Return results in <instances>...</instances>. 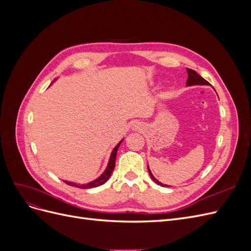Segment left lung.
Wrapping results in <instances>:
<instances>
[{
  "label": "left lung",
  "mask_w": 251,
  "mask_h": 251,
  "mask_svg": "<svg viewBox=\"0 0 251 251\" xmlns=\"http://www.w3.org/2000/svg\"><path fill=\"white\" fill-rule=\"evenodd\" d=\"M186 71H187V74H188V78H187V81H186V85L187 86H193V85H209V82L207 80H205L202 76H200V75L197 73L195 70H192V69H188V68H186ZM148 170H149V173H150V176L151 178L153 179L157 184H160L161 186H166V185H163L161 182H159L153 175H151L149 166H148Z\"/></svg>",
  "instance_id": "obj_1"
}]
</instances>
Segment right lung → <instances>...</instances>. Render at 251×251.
<instances>
[{
	"instance_id": "1",
	"label": "right lung",
	"mask_w": 251,
	"mask_h": 251,
	"mask_svg": "<svg viewBox=\"0 0 251 251\" xmlns=\"http://www.w3.org/2000/svg\"><path fill=\"white\" fill-rule=\"evenodd\" d=\"M121 142H123V140H121V141L117 144V146L115 147V149L113 150L112 154H111L110 161H109V164H108V168H107V170L104 171V173L101 175V176H100V178L96 179V180H94L93 182H90V183L85 184V185H78V184H75V183H73V182H68V181H64L65 183H67L68 185H71V186L78 187V188H92V187L100 186V185L103 184L104 182H107V181H108V179H109V178H110V176H111V174H112V172H113L114 168H115V160H116L117 150H118V148H119V146H120V143H121Z\"/></svg>"
}]
</instances>
